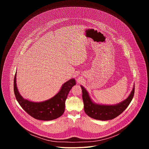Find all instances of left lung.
<instances>
[{"instance_id":"left-lung-1","label":"left lung","mask_w":149,"mask_h":149,"mask_svg":"<svg viewBox=\"0 0 149 149\" xmlns=\"http://www.w3.org/2000/svg\"><path fill=\"white\" fill-rule=\"evenodd\" d=\"M82 93V100L84 105V111L91 118L98 120H112L121 114L128 107L134 94V86L126 100L114 105H100L94 103L89 95L82 86H81Z\"/></svg>"}]
</instances>
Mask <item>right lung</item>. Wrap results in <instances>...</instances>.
Returning a JSON list of instances; mask_svg holds the SVG:
<instances>
[{"mask_svg":"<svg viewBox=\"0 0 149 149\" xmlns=\"http://www.w3.org/2000/svg\"><path fill=\"white\" fill-rule=\"evenodd\" d=\"M15 73L13 88L15 97L22 108L31 117L39 120L49 121L61 117L65 111V100L70 90L75 85L74 79H71L63 84L61 90L54 97L40 102H34L25 100L17 90Z\"/></svg>","mask_w":149,"mask_h":149,"instance_id":"1","label":"right lung"}]
</instances>
